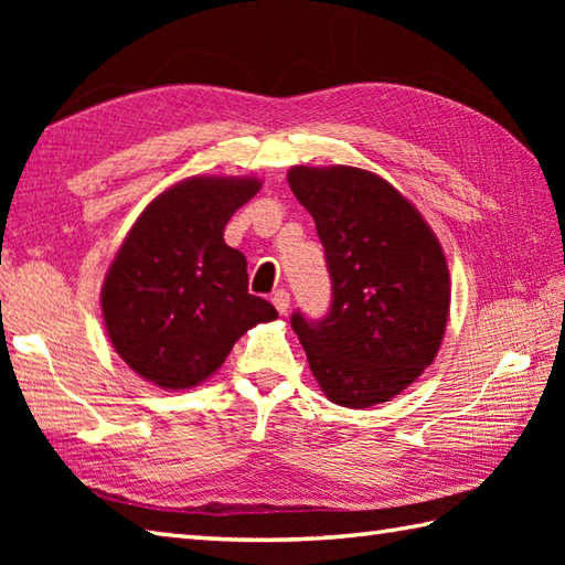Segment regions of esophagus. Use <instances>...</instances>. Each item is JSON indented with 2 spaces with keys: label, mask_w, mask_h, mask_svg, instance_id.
I'll return each mask as SVG.
<instances>
[{
  "label": "esophagus",
  "mask_w": 565,
  "mask_h": 565,
  "mask_svg": "<svg viewBox=\"0 0 565 565\" xmlns=\"http://www.w3.org/2000/svg\"><path fill=\"white\" fill-rule=\"evenodd\" d=\"M271 303H274V308H276V310H279V313H286V310H289V303H291V296H289V291H286V289L274 291V296H271Z\"/></svg>",
  "instance_id": "1"
}]
</instances>
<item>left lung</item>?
<instances>
[{
	"instance_id": "obj_1",
	"label": "left lung",
	"mask_w": 565,
	"mask_h": 565,
	"mask_svg": "<svg viewBox=\"0 0 565 565\" xmlns=\"http://www.w3.org/2000/svg\"><path fill=\"white\" fill-rule=\"evenodd\" d=\"M294 196L326 247L328 316H291L328 398L369 407L393 398L437 356L449 269L435 233L386 179L356 167H294Z\"/></svg>"
}]
</instances>
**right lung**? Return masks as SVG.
Instances as JSON below:
<instances>
[{
  "instance_id": "right-lung-1",
  "label": "right lung",
  "mask_w": 565,
  "mask_h": 565,
  "mask_svg": "<svg viewBox=\"0 0 565 565\" xmlns=\"http://www.w3.org/2000/svg\"><path fill=\"white\" fill-rule=\"evenodd\" d=\"M257 179L194 177L154 199L130 227L102 289L124 362L162 388L196 386L276 308L247 291V259L225 245L231 215Z\"/></svg>"
}]
</instances>
